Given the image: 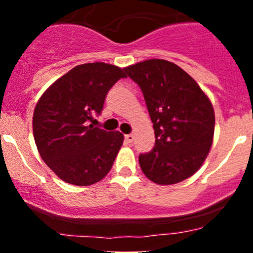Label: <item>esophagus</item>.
<instances>
[{
  "instance_id": "esophagus-1",
  "label": "esophagus",
  "mask_w": 253,
  "mask_h": 253,
  "mask_svg": "<svg viewBox=\"0 0 253 253\" xmlns=\"http://www.w3.org/2000/svg\"><path fill=\"white\" fill-rule=\"evenodd\" d=\"M125 139H126L127 143H132L134 141V134H132V133L126 134V136H125Z\"/></svg>"
}]
</instances>
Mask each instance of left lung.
<instances>
[{"mask_svg":"<svg viewBox=\"0 0 253 253\" xmlns=\"http://www.w3.org/2000/svg\"><path fill=\"white\" fill-rule=\"evenodd\" d=\"M125 72L141 88L154 127V148L139 155L142 171L158 185L186 180L200 169L213 143L211 100L195 79L167 60L143 61Z\"/></svg>","mask_w":253,"mask_h":253,"instance_id":"obj_1","label":"left lung"}]
</instances>
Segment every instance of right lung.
<instances>
[{
    "mask_svg": "<svg viewBox=\"0 0 253 253\" xmlns=\"http://www.w3.org/2000/svg\"><path fill=\"white\" fill-rule=\"evenodd\" d=\"M124 70L104 62L84 63L58 78L38 101L33 133L40 157L61 180L89 186L104 178L124 142V134L94 127L106 94Z\"/></svg>",
    "mask_w": 253,
    "mask_h": 253,
    "instance_id": "add662e5",
    "label": "right lung"
}]
</instances>
